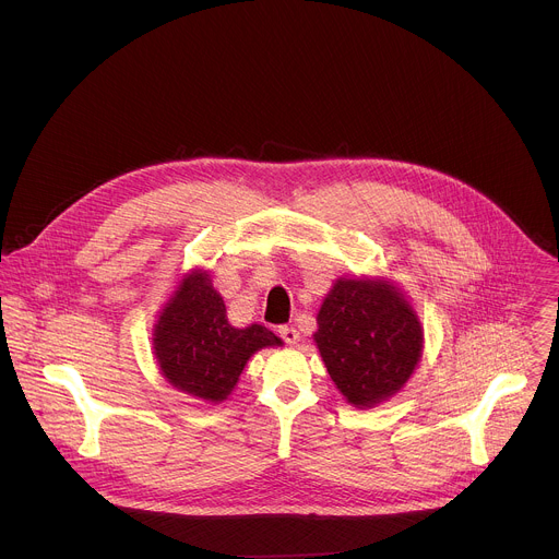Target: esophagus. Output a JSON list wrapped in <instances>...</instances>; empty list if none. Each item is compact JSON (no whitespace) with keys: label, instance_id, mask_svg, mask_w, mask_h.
I'll list each match as a JSON object with an SVG mask.
<instances>
[{"label":"esophagus","instance_id":"34e87169","mask_svg":"<svg viewBox=\"0 0 559 559\" xmlns=\"http://www.w3.org/2000/svg\"><path fill=\"white\" fill-rule=\"evenodd\" d=\"M278 336H281L287 345H296L298 338H300V334H298L294 328H287V325H281V328H278Z\"/></svg>","mask_w":559,"mask_h":559}]
</instances>
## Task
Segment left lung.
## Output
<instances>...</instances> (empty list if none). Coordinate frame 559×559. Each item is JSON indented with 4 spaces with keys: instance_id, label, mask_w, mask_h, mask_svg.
<instances>
[{
    "instance_id": "8db88e82",
    "label": "left lung",
    "mask_w": 559,
    "mask_h": 559,
    "mask_svg": "<svg viewBox=\"0 0 559 559\" xmlns=\"http://www.w3.org/2000/svg\"><path fill=\"white\" fill-rule=\"evenodd\" d=\"M313 341L354 407H373L414 373L423 330L405 296L380 281H336L318 311Z\"/></svg>"
}]
</instances>
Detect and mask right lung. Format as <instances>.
<instances>
[{
  "mask_svg": "<svg viewBox=\"0 0 559 559\" xmlns=\"http://www.w3.org/2000/svg\"><path fill=\"white\" fill-rule=\"evenodd\" d=\"M281 345L267 328L236 330L205 272L190 274L154 325V356L164 376L203 401H225L250 356Z\"/></svg>",
  "mask_w": 559,
  "mask_h": 559,
  "instance_id": "add662e5",
  "label": "right lung"
}]
</instances>
